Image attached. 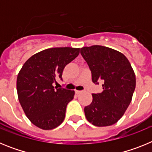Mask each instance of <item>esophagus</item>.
I'll return each instance as SVG.
<instances>
[{
    "label": "esophagus",
    "instance_id": "34e87169",
    "mask_svg": "<svg viewBox=\"0 0 152 152\" xmlns=\"http://www.w3.org/2000/svg\"><path fill=\"white\" fill-rule=\"evenodd\" d=\"M83 91H75V93L77 94H81Z\"/></svg>",
    "mask_w": 152,
    "mask_h": 152
}]
</instances>
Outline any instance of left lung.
Returning <instances> with one entry per match:
<instances>
[{"mask_svg": "<svg viewBox=\"0 0 152 152\" xmlns=\"http://www.w3.org/2000/svg\"><path fill=\"white\" fill-rule=\"evenodd\" d=\"M80 54L91 70L92 81L103 83V90L92 94L91 103L84 107L86 118L96 126H111L131 103L135 88L133 69L124 55L108 47H83Z\"/></svg>", "mask_w": 152, "mask_h": 152, "instance_id": "obj_1", "label": "left lung"}]
</instances>
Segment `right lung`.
I'll list each match as a JSON object with an SVG mask.
<instances>
[{
    "label": "right lung",
    "instance_id": "right-lung-1",
    "mask_svg": "<svg viewBox=\"0 0 152 152\" xmlns=\"http://www.w3.org/2000/svg\"><path fill=\"white\" fill-rule=\"evenodd\" d=\"M80 49L50 48L33 55L17 76L19 101L31 123L42 129L56 128L63 122L68 103L75 91L53 87L57 79L62 80L64 67L73 61Z\"/></svg>",
    "mask_w": 152,
    "mask_h": 152
}]
</instances>
